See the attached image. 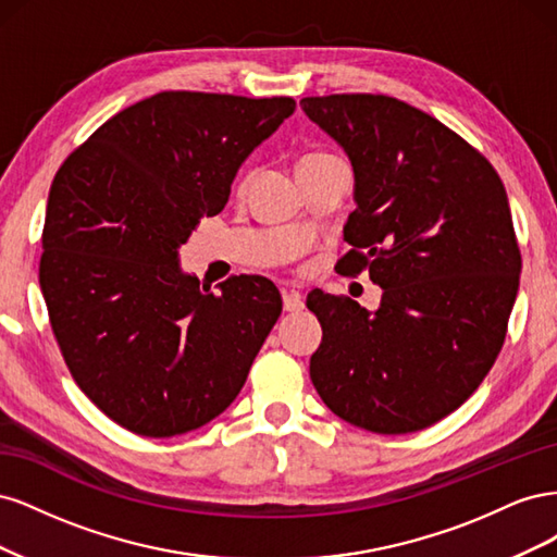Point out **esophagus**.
I'll return each mask as SVG.
<instances>
[{"instance_id":"1","label":"esophagus","mask_w":557,"mask_h":557,"mask_svg":"<svg viewBox=\"0 0 557 557\" xmlns=\"http://www.w3.org/2000/svg\"><path fill=\"white\" fill-rule=\"evenodd\" d=\"M283 309L293 313V311H301L305 309V295L299 290H285L283 288Z\"/></svg>"}]
</instances>
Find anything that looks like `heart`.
Returning <instances> with one entry per match:
<instances>
[{
  "label": "heart",
  "mask_w": 557,
  "mask_h": 557,
  "mask_svg": "<svg viewBox=\"0 0 557 557\" xmlns=\"http://www.w3.org/2000/svg\"><path fill=\"white\" fill-rule=\"evenodd\" d=\"M339 158L336 153H330V150H311V153H305L299 160H297V172L299 170H309V166H315V164H323L327 160H334Z\"/></svg>",
  "instance_id": "b5f03b06"
}]
</instances>
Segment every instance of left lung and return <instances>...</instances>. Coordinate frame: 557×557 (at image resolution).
I'll use <instances>...</instances> for the list:
<instances>
[{
    "mask_svg": "<svg viewBox=\"0 0 557 557\" xmlns=\"http://www.w3.org/2000/svg\"><path fill=\"white\" fill-rule=\"evenodd\" d=\"M356 172L336 262L383 288L369 313L313 290L323 327L311 381L327 409L376 434L434 425L495 364L518 293L520 248L495 166L460 134L387 95L305 97Z\"/></svg>",
    "mask_w": 557,
    "mask_h": 557,
    "instance_id": "obj_1",
    "label": "left lung"
}]
</instances>
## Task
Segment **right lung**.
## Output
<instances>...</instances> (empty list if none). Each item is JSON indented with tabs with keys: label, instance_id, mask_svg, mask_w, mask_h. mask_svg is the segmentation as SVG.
Listing matches in <instances>:
<instances>
[{
	"label": "right lung",
	"instance_id": "add662e5",
	"mask_svg": "<svg viewBox=\"0 0 557 557\" xmlns=\"http://www.w3.org/2000/svg\"><path fill=\"white\" fill-rule=\"evenodd\" d=\"M293 97L166 90L115 113L48 193L39 283L74 381L113 423L176 436L223 413L281 315L262 276L221 293L181 274L178 246L227 205Z\"/></svg>",
	"mask_w": 557,
	"mask_h": 557
}]
</instances>
